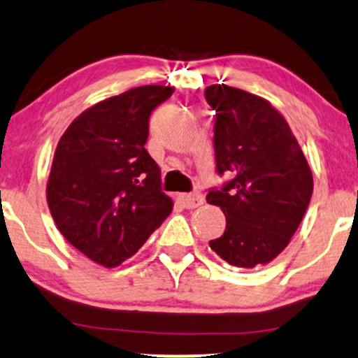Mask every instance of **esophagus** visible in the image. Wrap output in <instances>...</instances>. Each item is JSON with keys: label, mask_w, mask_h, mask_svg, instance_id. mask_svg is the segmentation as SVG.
<instances>
[{"label": "esophagus", "mask_w": 358, "mask_h": 358, "mask_svg": "<svg viewBox=\"0 0 358 358\" xmlns=\"http://www.w3.org/2000/svg\"><path fill=\"white\" fill-rule=\"evenodd\" d=\"M179 199L182 201V204L187 209H194V207H199L204 204V196L201 192H192V194H180Z\"/></svg>", "instance_id": "1"}]
</instances>
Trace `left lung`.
Returning <instances> with one entry per match:
<instances>
[{
	"label": "left lung",
	"instance_id": "obj_1",
	"mask_svg": "<svg viewBox=\"0 0 358 358\" xmlns=\"http://www.w3.org/2000/svg\"><path fill=\"white\" fill-rule=\"evenodd\" d=\"M204 94L215 111L217 172L232 176L206 197L226 215V231L209 245L234 267L266 266L301 226L314 191L310 166L267 99L226 85Z\"/></svg>",
	"mask_w": 358,
	"mask_h": 358
}]
</instances>
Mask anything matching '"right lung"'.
I'll list each match as a JSON object with an SVG mask.
<instances>
[{"label": "right lung", "mask_w": 358, "mask_h": 358, "mask_svg": "<svg viewBox=\"0 0 358 358\" xmlns=\"http://www.w3.org/2000/svg\"><path fill=\"white\" fill-rule=\"evenodd\" d=\"M172 92L151 85L101 101L57 143L48 206L64 239L99 266H121L171 214L161 169L144 144L149 116Z\"/></svg>", "instance_id": "obj_1"}]
</instances>
